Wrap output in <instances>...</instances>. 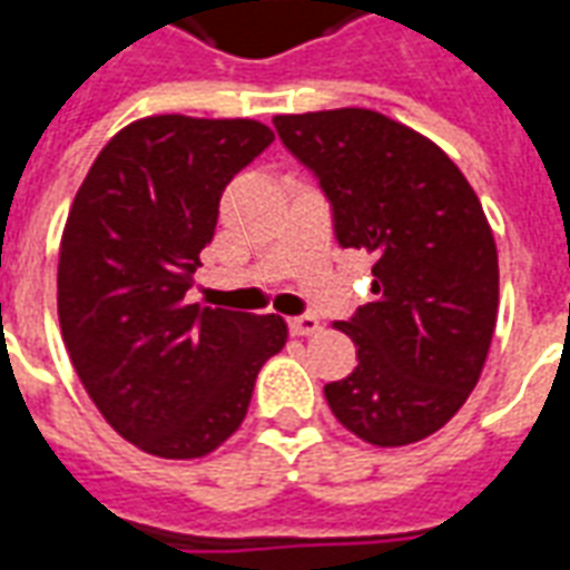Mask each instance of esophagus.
Returning <instances> with one entry per match:
<instances>
[{
  "mask_svg": "<svg viewBox=\"0 0 570 570\" xmlns=\"http://www.w3.org/2000/svg\"><path fill=\"white\" fill-rule=\"evenodd\" d=\"M321 330V321L317 317H311V314H302V317H289V333L293 335H314Z\"/></svg>",
  "mask_w": 570,
  "mask_h": 570,
  "instance_id": "obj_1",
  "label": "esophagus"
}]
</instances>
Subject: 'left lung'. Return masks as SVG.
<instances>
[{
	"instance_id": "left-lung-1",
	"label": "left lung",
	"mask_w": 570,
	"mask_h": 570,
	"mask_svg": "<svg viewBox=\"0 0 570 570\" xmlns=\"http://www.w3.org/2000/svg\"><path fill=\"white\" fill-rule=\"evenodd\" d=\"M333 204L335 237L375 256V302L335 330L354 372L323 387L333 415L382 449L419 442L476 387L498 321V247L476 191L419 130L372 109L274 116Z\"/></svg>"
}]
</instances>
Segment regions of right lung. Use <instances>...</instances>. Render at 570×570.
I'll return each mask as SVG.
<instances>
[{
  "label": "right lung",
  "instance_id": "obj_1",
  "mask_svg": "<svg viewBox=\"0 0 570 570\" xmlns=\"http://www.w3.org/2000/svg\"><path fill=\"white\" fill-rule=\"evenodd\" d=\"M272 140L253 118H140L106 142L69 207L63 345L109 428L155 458L219 449L286 345L277 314L186 305L225 186Z\"/></svg>",
  "mask_w": 570,
  "mask_h": 570
}]
</instances>
